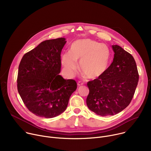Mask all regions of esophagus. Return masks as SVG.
I'll use <instances>...</instances> for the list:
<instances>
[{"instance_id":"34e87169","label":"esophagus","mask_w":151,"mask_h":151,"mask_svg":"<svg viewBox=\"0 0 151 151\" xmlns=\"http://www.w3.org/2000/svg\"><path fill=\"white\" fill-rule=\"evenodd\" d=\"M77 83H78V87H80V86H82V85H83V83H82V82H80V81H78Z\"/></svg>"}]
</instances>
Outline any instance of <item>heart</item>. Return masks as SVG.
Listing matches in <instances>:
<instances>
[{
    "label": "heart",
    "mask_w": 151,
    "mask_h": 151,
    "mask_svg": "<svg viewBox=\"0 0 151 151\" xmlns=\"http://www.w3.org/2000/svg\"><path fill=\"white\" fill-rule=\"evenodd\" d=\"M111 50L107 45L90 39L78 40L71 45L69 52L61 57V64L66 73L73 75L80 63L82 72L90 79L101 77L107 70L111 58Z\"/></svg>",
    "instance_id": "1"
}]
</instances>
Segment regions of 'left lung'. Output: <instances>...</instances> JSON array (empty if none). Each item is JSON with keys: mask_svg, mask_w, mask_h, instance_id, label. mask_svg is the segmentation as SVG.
<instances>
[{"mask_svg": "<svg viewBox=\"0 0 151 151\" xmlns=\"http://www.w3.org/2000/svg\"><path fill=\"white\" fill-rule=\"evenodd\" d=\"M113 62L99 78L88 81L87 104L101 116L116 115L130 103L139 81L133 57L121 47L112 45Z\"/></svg>", "mask_w": 151, "mask_h": 151, "instance_id": "left-lung-1", "label": "left lung"}]
</instances>
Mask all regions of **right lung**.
Instances as JSON below:
<instances>
[{
    "instance_id": "right-lung-1",
    "label": "right lung",
    "mask_w": 151,
    "mask_h": 151,
    "mask_svg": "<svg viewBox=\"0 0 151 151\" xmlns=\"http://www.w3.org/2000/svg\"><path fill=\"white\" fill-rule=\"evenodd\" d=\"M64 37L47 40L26 53L18 67L17 89L27 108L40 117L51 118L67 108L76 90L73 79L59 75Z\"/></svg>"
}]
</instances>
